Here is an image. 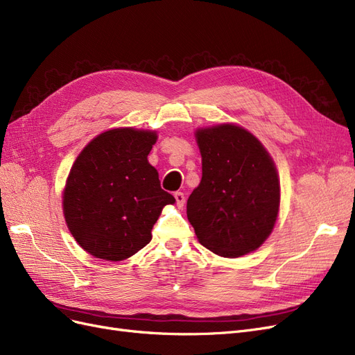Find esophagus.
<instances>
[{"instance_id": "obj_1", "label": "esophagus", "mask_w": 355, "mask_h": 355, "mask_svg": "<svg viewBox=\"0 0 355 355\" xmlns=\"http://www.w3.org/2000/svg\"><path fill=\"white\" fill-rule=\"evenodd\" d=\"M174 198H175V200H177V207H178V208L184 207V203H186L184 193H182V191H177V193L174 194Z\"/></svg>"}]
</instances>
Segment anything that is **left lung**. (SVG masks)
Instances as JSON below:
<instances>
[{
    "label": "left lung",
    "instance_id": "obj_1",
    "mask_svg": "<svg viewBox=\"0 0 355 355\" xmlns=\"http://www.w3.org/2000/svg\"><path fill=\"white\" fill-rule=\"evenodd\" d=\"M202 180L187 200L200 245L224 258L257 250L271 234L280 205L276 165L254 134L233 123L196 131Z\"/></svg>",
    "mask_w": 355,
    "mask_h": 355
}]
</instances>
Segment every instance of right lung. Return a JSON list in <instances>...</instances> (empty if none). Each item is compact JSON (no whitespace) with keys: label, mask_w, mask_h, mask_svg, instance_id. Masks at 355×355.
Here are the masks:
<instances>
[{"label":"right lung","mask_w":355,"mask_h":355,"mask_svg":"<svg viewBox=\"0 0 355 355\" xmlns=\"http://www.w3.org/2000/svg\"><path fill=\"white\" fill-rule=\"evenodd\" d=\"M156 139L155 131L109 130L91 140L73 162L63 214L78 245L93 257H132L152 240L165 205L175 202L147 161Z\"/></svg>","instance_id":"add662e5"}]
</instances>
